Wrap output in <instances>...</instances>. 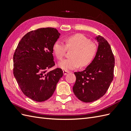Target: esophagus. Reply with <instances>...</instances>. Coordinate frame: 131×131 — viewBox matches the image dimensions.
Masks as SVG:
<instances>
[{"label": "esophagus", "mask_w": 131, "mask_h": 131, "mask_svg": "<svg viewBox=\"0 0 131 131\" xmlns=\"http://www.w3.org/2000/svg\"><path fill=\"white\" fill-rule=\"evenodd\" d=\"M70 73V71H66V70H63V73L64 75H67L68 73Z\"/></svg>", "instance_id": "obj_1"}]
</instances>
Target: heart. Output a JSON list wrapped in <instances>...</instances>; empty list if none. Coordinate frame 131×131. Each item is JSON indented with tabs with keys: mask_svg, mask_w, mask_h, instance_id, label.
<instances>
[{
	"mask_svg": "<svg viewBox=\"0 0 131 131\" xmlns=\"http://www.w3.org/2000/svg\"><path fill=\"white\" fill-rule=\"evenodd\" d=\"M65 46L57 40L53 46V52L58 60H62L66 49L73 51L70 58L64 60L58 63V66L63 70H73L80 66L86 67L92 62L97 52L96 44L91 41L84 35L77 34L65 39Z\"/></svg>",
	"mask_w": 131,
	"mask_h": 131,
	"instance_id": "1",
	"label": "heart"
}]
</instances>
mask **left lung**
I'll return each mask as SVG.
<instances>
[{
    "label": "left lung",
    "instance_id": "left-lung-1",
    "mask_svg": "<svg viewBox=\"0 0 131 131\" xmlns=\"http://www.w3.org/2000/svg\"><path fill=\"white\" fill-rule=\"evenodd\" d=\"M96 39L98 49L93 61L84 70L75 72L76 82L73 90L80 101L91 102L100 99L106 92L113 81L115 58L110 44L99 35Z\"/></svg>",
    "mask_w": 131,
    "mask_h": 131
}]
</instances>
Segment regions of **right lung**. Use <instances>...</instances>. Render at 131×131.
<instances>
[{"label":"right lung","mask_w":131,"mask_h":131,"mask_svg":"<svg viewBox=\"0 0 131 131\" xmlns=\"http://www.w3.org/2000/svg\"><path fill=\"white\" fill-rule=\"evenodd\" d=\"M57 29L40 28L27 32L19 41L13 55V74L25 95L42 102L51 97L63 71L55 65L53 46L60 37Z\"/></svg>","instance_id":"add662e5"}]
</instances>
